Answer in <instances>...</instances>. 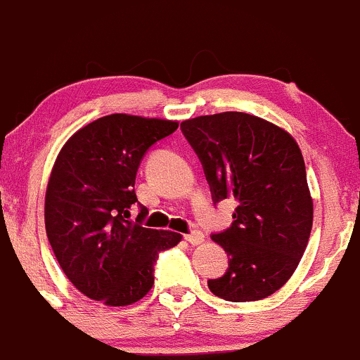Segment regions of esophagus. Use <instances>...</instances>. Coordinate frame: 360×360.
Masks as SVG:
<instances>
[{"instance_id":"1","label":"esophagus","mask_w":360,"mask_h":360,"mask_svg":"<svg viewBox=\"0 0 360 360\" xmlns=\"http://www.w3.org/2000/svg\"><path fill=\"white\" fill-rule=\"evenodd\" d=\"M186 240L189 243V245L198 246V245H202L203 240H205V236H203L202 232H191L186 236Z\"/></svg>"}]
</instances>
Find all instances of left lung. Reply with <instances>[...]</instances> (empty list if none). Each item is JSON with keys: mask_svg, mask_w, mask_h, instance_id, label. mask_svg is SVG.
<instances>
[{"mask_svg": "<svg viewBox=\"0 0 360 360\" xmlns=\"http://www.w3.org/2000/svg\"><path fill=\"white\" fill-rule=\"evenodd\" d=\"M182 131L202 160L214 202L237 203L233 223L212 240L229 271L209 280L226 302H257L278 291L298 268L314 205L305 162L289 131L246 112L198 115Z\"/></svg>", "mask_w": 360, "mask_h": 360, "instance_id": "left-lung-1", "label": "left lung"}]
</instances>
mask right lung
<instances>
[{
  "label": "right lung",
  "instance_id": "1",
  "mask_svg": "<svg viewBox=\"0 0 360 360\" xmlns=\"http://www.w3.org/2000/svg\"><path fill=\"white\" fill-rule=\"evenodd\" d=\"M178 121L110 114L71 135L53 164L44 198V223L53 253L69 282L87 298L124 307L153 288L158 252L182 236L130 221L137 202L135 174L148 148Z\"/></svg>",
  "mask_w": 360,
  "mask_h": 360
}]
</instances>
